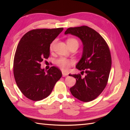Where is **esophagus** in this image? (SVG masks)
I'll use <instances>...</instances> for the list:
<instances>
[{"instance_id":"obj_1","label":"esophagus","mask_w":130,"mask_h":130,"mask_svg":"<svg viewBox=\"0 0 130 130\" xmlns=\"http://www.w3.org/2000/svg\"><path fill=\"white\" fill-rule=\"evenodd\" d=\"M62 76H63V77H65V76H67L68 75V74H67V73H64V72H62Z\"/></svg>"}]
</instances>
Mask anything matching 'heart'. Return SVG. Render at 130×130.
Here are the masks:
<instances>
[{
	"label": "heart",
	"instance_id": "heart-1",
	"mask_svg": "<svg viewBox=\"0 0 130 130\" xmlns=\"http://www.w3.org/2000/svg\"><path fill=\"white\" fill-rule=\"evenodd\" d=\"M56 43V40H54L50 46V50L52 51L54 49V47L55 46V44ZM67 43L69 46H73L75 45L76 46L78 47L79 46V42L78 41L74 38H68L67 40ZM56 65L57 67H59L60 68L64 71H68L69 70L70 67L71 65H73L75 63V61L73 60H69L67 58L65 57H60L59 59H58L55 61Z\"/></svg>",
	"mask_w": 130,
	"mask_h": 130
}]
</instances>
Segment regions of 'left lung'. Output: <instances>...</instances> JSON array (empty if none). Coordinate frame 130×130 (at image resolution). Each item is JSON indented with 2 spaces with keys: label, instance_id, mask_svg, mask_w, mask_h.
Returning <instances> with one entry per match:
<instances>
[{
  "label": "left lung",
  "instance_id": "obj_1",
  "mask_svg": "<svg viewBox=\"0 0 130 130\" xmlns=\"http://www.w3.org/2000/svg\"><path fill=\"white\" fill-rule=\"evenodd\" d=\"M80 38L83 43V52L76 68L86 75L69 74L76 79L70 88L72 95L79 100L88 102L97 98L106 88L111 71L112 59L109 46L100 34L87 26L70 27L65 34Z\"/></svg>",
  "mask_w": 130,
  "mask_h": 130
}]
</instances>
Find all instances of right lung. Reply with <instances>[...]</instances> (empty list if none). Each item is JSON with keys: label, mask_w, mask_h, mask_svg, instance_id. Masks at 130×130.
I'll use <instances>...</instances> for the list:
<instances>
[{"label": "right lung", "mask_w": 130, "mask_h": 130, "mask_svg": "<svg viewBox=\"0 0 130 130\" xmlns=\"http://www.w3.org/2000/svg\"><path fill=\"white\" fill-rule=\"evenodd\" d=\"M63 29H32L19 41L14 57L13 74L19 89L29 99L38 101L47 97L61 78L59 68L51 67L46 73L41 68V62L48 59L50 44Z\"/></svg>", "instance_id": "right-lung-1"}]
</instances>
